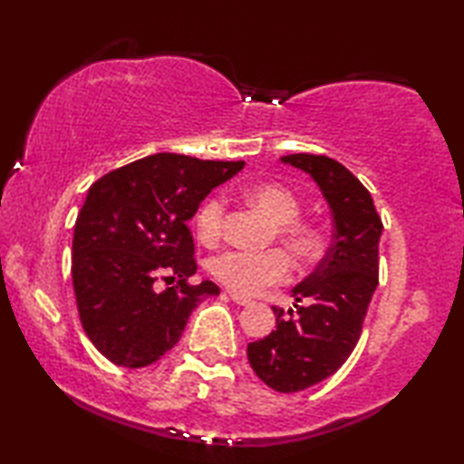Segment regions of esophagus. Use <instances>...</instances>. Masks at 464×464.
<instances>
[{"mask_svg": "<svg viewBox=\"0 0 464 464\" xmlns=\"http://www.w3.org/2000/svg\"><path fill=\"white\" fill-rule=\"evenodd\" d=\"M227 293H229V297H231L233 304H237V305H249V304H252V301H249L247 297H241V295H237V293H233V291H227Z\"/></svg>", "mask_w": 464, "mask_h": 464, "instance_id": "obj_1", "label": "esophagus"}]
</instances>
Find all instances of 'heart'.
<instances>
[{"label": "heart", "mask_w": 464, "mask_h": 464, "mask_svg": "<svg viewBox=\"0 0 464 464\" xmlns=\"http://www.w3.org/2000/svg\"><path fill=\"white\" fill-rule=\"evenodd\" d=\"M244 198L275 223L276 237L297 262L310 264L322 254L320 229L299 217L301 202L293 189L281 183H256L246 189ZM194 223L200 241L215 244L225 223L223 198H206L196 212ZM210 272L233 293L256 295L270 285L285 283L291 275V262L283 249H268L260 254L225 252L210 262Z\"/></svg>", "instance_id": "obj_1"}]
</instances>
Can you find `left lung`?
I'll return each mask as SVG.
<instances>
[{
  "label": "left lung",
  "mask_w": 464,
  "mask_h": 464,
  "mask_svg": "<svg viewBox=\"0 0 464 464\" xmlns=\"http://www.w3.org/2000/svg\"><path fill=\"white\" fill-rule=\"evenodd\" d=\"M281 163L310 175L333 212V244L295 289L297 314L272 307L276 330L247 344V359L276 392H301L326 380L355 349L378 286L382 218L363 183L338 160L286 154ZM302 305L299 306L298 304Z\"/></svg>",
  "instance_id": "obj_1"
}]
</instances>
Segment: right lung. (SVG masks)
Listing matches in <instances>:
<instances>
[{
  "mask_svg": "<svg viewBox=\"0 0 464 464\" xmlns=\"http://www.w3.org/2000/svg\"><path fill=\"white\" fill-rule=\"evenodd\" d=\"M244 165L159 152L88 189L73 227L72 281L84 333L109 362H159L178 344L198 304L218 295L212 281L188 283L196 275L188 220ZM160 276L172 286L159 294L153 281Z\"/></svg>",
  "mask_w": 464,
  "mask_h": 464,
  "instance_id": "obj_1",
  "label": "right lung"
}]
</instances>
